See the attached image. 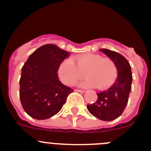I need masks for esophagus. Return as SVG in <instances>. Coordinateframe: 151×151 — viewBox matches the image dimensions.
Here are the masks:
<instances>
[{
	"mask_svg": "<svg viewBox=\"0 0 151 151\" xmlns=\"http://www.w3.org/2000/svg\"><path fill=\"white\" fill-rule=\"evenodd\" d=\"M75 91H77V92H80V93H85V91L84 90H79V89H76Z\"/></svg>",
	"mask_w": 151,
	"mask_h": 151,
	"instance_id": "34e87169",
	"label": "esophagus"
}]
</instances>
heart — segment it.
<instances>
[{
    "label": "heart",
    "instance_id": "heart-1",
    "mask_svg": "<svg viewBox=\"0 0 151 151\" xmlns=\"http://www.w3.org/2000/svg\"><path fill=\"white\" fill-rule=\"evenodd\" d=\"M85 76L87 79L80 82L81 86L104 89L114 82L117 76V68L113 60L99 54H85L66 59L61 63L58 73L66 85H72Z\"/></svg>",
    "mask_w": 151,
    "mask_h": 151
}]
</instances>
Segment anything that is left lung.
<instances>
[{"label": "left lung", "instance_id": "left-lung-1", "mask_svg": "<svg viewBox=\"0 0 151 151\" xmlns=\"http://www.w3.org/2000/svg\"><path fill=\"white\" fill-rule=\"evenodd\" d=\"M113 60L117 68V78L111 87L97 93L95 103L87 106L91 114L103 121H112L122 115L132 90V73L129 61L117 52L101 49Z\"/></svg>", "mask_w": 151, "mask_h": 151}]
</instances>
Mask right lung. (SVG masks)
<instances>
[{"mask_svg": "<svg viewBox=\"0 0 151 151\" xmlns=\"http://www.w3.org/2000/svg\"><path fill=\"white\" fill-rule=\"evenodd\" d=\"M69 52L47 44L35 50L21 70L19 98L24 110L36 119H47L59 113L73 90L64 85L57 72Z\"/></svg>", "mask_w": 151, "mask_h": 151, "instance_id": "1", "label": "right lung"}]
</instances>
